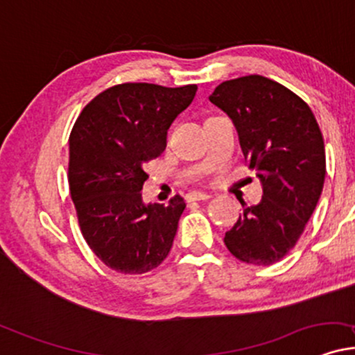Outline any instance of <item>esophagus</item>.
I'll return each instance as SVG.
<instances>
[{"label": "esophagus", "mask_w": 355, "mask_h": 355, "mask_svg": "<svg viewBox=\"0 0 355 355\" xmlns=\"http://www.w3.org/2000/svg\"><path fill=\"white\" fill-rule=\"evenodd\" d=\"M207 199H211V196L205 194V192H189V194L186 196L187 202H194V200H207Z\"/></svg>", "instance_id": "esophagus-1"}]
</instances>
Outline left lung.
<instances>
[{
    "instance_id": "obj_1",
    "label": "left lung",
    "mask_w": 355,
    "mask_h": 355,
    "mask_svg": "<svg viewBox=\"0 0 355 355\" xmlns=\"http://www.w3.org/2000/svg\"><path fill=\"white\" fill-rule=\"evenodd\" d=\"M209 100L232 118L245 161L263 184L260 204H242L225 247L243 263H277L300 240L324 186V139L316 118L303 98L261 76L222 82Z\"/></svg>"
}]
</instances>
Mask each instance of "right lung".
Returning <instances> with one entry per match:
<instances>
[{"label":"right lung","instance_id":"obj_1","mask_svg":"<svg viewBox=\"0 0 355 355\" xmlns=\"http://www.w3.org/2000/svg\"><path fill=\"white\" fill-rule=\"evenodd\" d=\"M198 85H113L85 105L69 137V189L82 235L108 268L141 275L164 261L186 204L144 205L148 163Z\"/></svg>","mask_w":355,"mask_h":355}]
</instances>
